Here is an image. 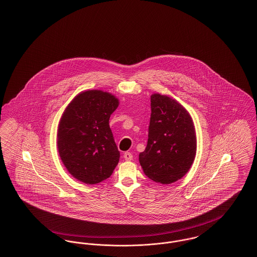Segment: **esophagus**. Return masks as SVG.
Here are the masks:
<instances>
[{
  "mask_svg": "<svg viewBox=\"0 0 257 257\" xmlns=\"http://www.w3.org/2000/svg\"><path fill=\"white\" fill-rule=\"evenodd\" d=\"M123 157H124V159H125L126 161H131V160L133 159L132 153H131V152H128V151H126V152L123 154Z\"/></svg>",
  "mask_w": 257,
  "mask_h": 257,
  "instance_id": "esophagus-1",
  "label": "esophagus"
}]
</instances>
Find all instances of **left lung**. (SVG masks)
Segmentation results:
<instances>
[{"label": "left lung", "instance_id": "obj_1", "mask_svg": "<svg viewBox=\"0 0 257 257\" xmlns=\"http://www.w3.org/2000/svg\"><path fill=\"white\" fill-rule=\"evenodd\" d=\"M151 102L148 145L139 160L148 178L170 184L181 179L194 161L195 129L189 113L176 100L153 94Z\"/></svg>", "mask_w": 257, "mask_h": 257}]
</instances>
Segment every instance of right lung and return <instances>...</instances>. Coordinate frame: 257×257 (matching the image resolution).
<instances>
[{
  "mask_svg": "<svg viewBox=\"0 0 257 257\" xmlns=\"http://www.w3.org/2000/svg\"><path fill=\"white\" fill-rule=\"evenodd\" d=\"M118 100L101 90L80 93L61 118L57 145L61 160L76 180L95 184L110 177L119 151L108 125Z\"/></svg>",
  "mask_w": 257,
  "mask_h": 257,
  "instance_id": "1",
  "label": "right lung"
}]
</instances>
